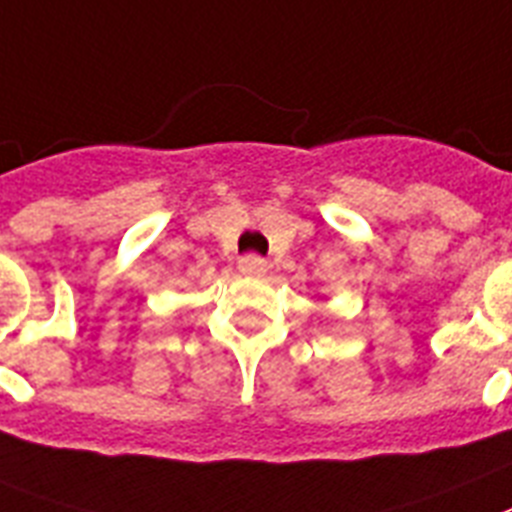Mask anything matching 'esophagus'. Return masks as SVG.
<instances>
[{
  "label": "esophagus",
  "instance_id": "34e87169",
  "mask_svg": "<svg viewBox=\"0 0 512 512\" xmlns=\"http://www.w3.org/2000/svg\"><path fill=\"white\" fill-rule=\"evenodd\" d=\"M238 269L240 274H248V277H264L269 272V264L261 256H246V259H240Z\"/></svg>",
  "mask_w": 512,
  "mask_h": 512
}]
</instances>
